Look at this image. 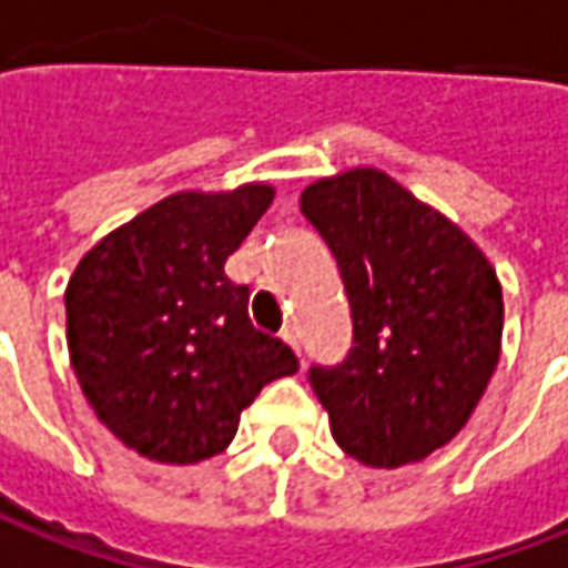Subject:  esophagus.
<instances>
[{
	"instance_id": "obj_1",
	"label": "esophagus",
	"mask_w": 568,
	"mask_h": 568,
	"mask_svg": "<svg viewBox=\"0 0 568 568\" xmlns=\"http://www.w3.org/2000/svg\"><path fill=\"white\" fill-rule=\"evenodd\" d=\"M283 342L301 357V338H298V329H295V326H285V329H283Z\"/></svg>"
}]
</instances>
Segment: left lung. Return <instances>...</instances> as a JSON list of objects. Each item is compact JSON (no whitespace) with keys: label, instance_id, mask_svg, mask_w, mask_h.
Listing matches in <instances>:
<instances>
[{"label":"left lung","instance_id":"obj_1","mask_svg":"<svg viewBox=\"0 0 568 568\" xmlns=\"http://www.w3.org/2000/svg\"><path fill=\"white\" fill-rule=\"evenodd\" d=\"M301 214L333 252L354 323L348 357L307 373L335 445L376 469L426 460L466 426L500 357L495 267L376 168L311 183Z\"/></svg>","mask_w":568,"mask_h":568}]
</instances>
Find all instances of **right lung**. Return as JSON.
<instances>
[{"instance_id": "right-lung-1", "label": "right lung", "mask_w": 568, "mask_h": 568, "mask_svg": "<svg viewBox=\"0 0 568 568\" xmlns=\"http://www.w3.org/2000/svg\"><path fill=\"white\" fill-rule=\"evenodd\" d=\"M273 202V186L176 192L108 233L73 270L68 351L95 416L154 463L226 450L239 416L298 357L248 320V285L226 257Z\"/></svg>"}]
</instances>
